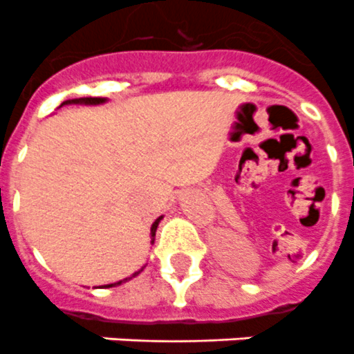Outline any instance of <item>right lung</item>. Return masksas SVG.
Here are the masks:
<instances>
[{"label":"right lung","instance_id":"obj_1","mask_svg":"<svg viewBox=\"0 0 354 354\" xmlns=\"http://www.w3.org/2000/svg\"><path fill=\"white\" fill-rule=\"evenodd\" d=\"M106 99H99V97H81V99H72V101H65L64 104H67V102H77V104H80V102H83V104H99V102H104ZM159 220H161V218H158V220L154 221V223H152V228H150V243H154V239H156V228H158V225H159ZM140 273V271H138ZM138 273H134L133 277H136V274ZM120 283V282H118ZM113 286H117V283H111V286H108V287H113Z\"/></svg>","mask_w":354,"mask_h":354}]
</instances>
